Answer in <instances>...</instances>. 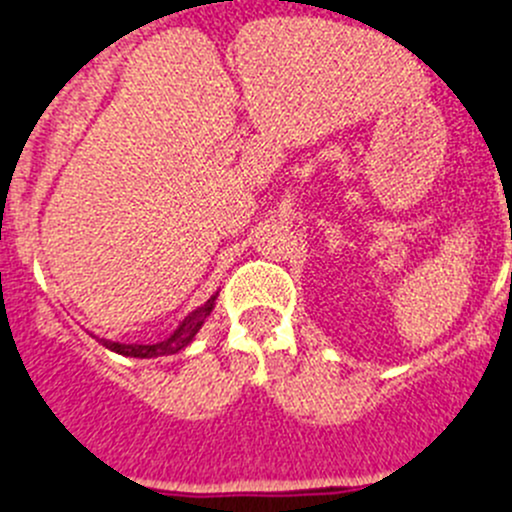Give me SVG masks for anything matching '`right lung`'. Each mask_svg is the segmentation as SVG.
Here are the masks:
<instances>
[{
	"label": "right lung",
	"mask_w": 512,
	"mask_h": 512,
	"mask_svg": "<svg viewBox=\"0 0 512 512\" xmlns=\"http://www.w3.org/2000/svg\"><path fill=\"white\" fill-rule=\"evenodd\" d=\"M217 295L219 293H214L207 303L199 305L197 310H191L184 321L176 326V331L171 333L169 338H164V341H159V343H151V346H143V343H118V341H108V338H98V336H93V338H98L100 346H105L108 351L121 353V356H128V358L174 356V353H179L181 348H186L191 341H194V336L199 333V328L204 326V321H207L209 313L214 310V300H217Z\"/></svg>",
	"instance_id": "add662e5"
}]
</instances>
